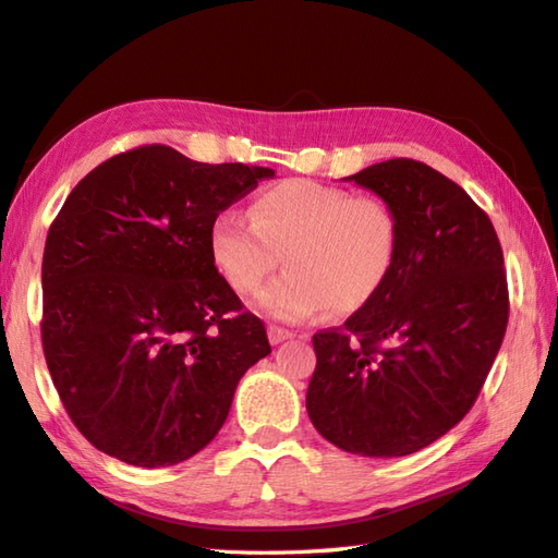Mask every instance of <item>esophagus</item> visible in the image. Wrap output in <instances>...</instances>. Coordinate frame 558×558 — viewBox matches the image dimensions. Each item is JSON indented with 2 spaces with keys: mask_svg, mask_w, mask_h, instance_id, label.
<instances>
[{
  "mask_svg": "<svg viewBox=\"0 0 558 558\" xmlns=\"http://www.w3.org/2000/svg\"><path fill=\"white\" fill-rule=\"evenodd\" d=\"M284 339H292L290 330H284V327H278V325H270L268 327V341H270V344L278 347V344H282Z\"/></svg>",
  "mask_w": 558,
  "mask_h": 558,
  "instance_id": "esophagus-1",
  "label": "esophagus"
}]
</instances>
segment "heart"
I'll list each match as a JSON object with an SVG mask.
<instances>
[{
  "label": "heart",
  "instance_id": "obj_1",
  "mask_svg": "<svg viewBox=\"0 0 558 558\" xmlns=\"http://www.w3.org/2000/svg\"><path fill=\"white\" fill-rule=\"evenodd\" d=\"M252 219L223 209L209 250L219 274L240 294L259 288L280 262L288 270L256 296L266 316L302 323L367 306L389 280L398 221L387 203L355 197L308 179L270 185L252 203Z\"/></svg>",
  "mask_w": 558,
  "mask_h": 558
}]
</instances>
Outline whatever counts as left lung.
<instances>
[{"label": "left lung", "instance_id": "8db88e82", "mask_svg": "<svg viewBox=\"0 0 558 558\" xmlns=\"http://www.w3.org/2000/svg\"><path fill=\"white\" fill-rule=\"evenodd\" d=\"M398 221V254L379 294L313 335L306 410L318 434L363 457L432 446L476 403L509 320L495 228L454 181L396 157L347 177Z\"/></svg>", "mask_w": 558, "mask_h": 558}]
</instances>
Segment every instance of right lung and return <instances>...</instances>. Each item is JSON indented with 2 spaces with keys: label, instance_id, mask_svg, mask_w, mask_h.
<instances>
[{
  "label": "right lung",
  "instance_id": "obj_1",
  "mask_svg": "<svg viewBox=\"0 0 558 558\" xmlns=\"http://www.w3.org/2000/svg\"><path fill=\"white\" fill-rule=\"evenodd\" d=\"M274 174L141 146L68 195L41 259V347L96 450L157 469L219 434L240 377L270 344L214 266L209 231Z\"/></svg>",
  "mask_w": 558,
  "mask_h": 558
}]
</instances>
